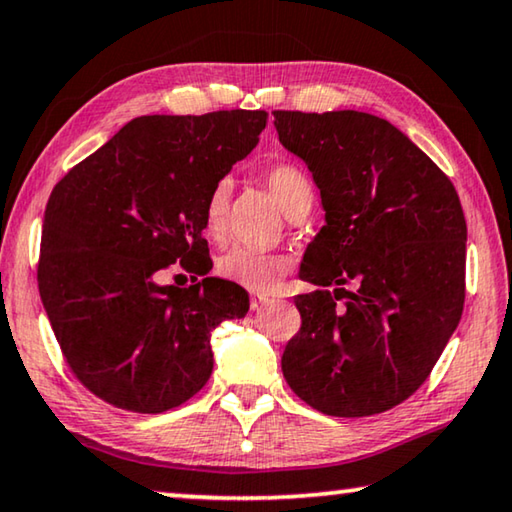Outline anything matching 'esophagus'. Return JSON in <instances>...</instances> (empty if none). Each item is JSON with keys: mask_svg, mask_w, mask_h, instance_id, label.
Masks as SVG:
<instances>
[{"mask_svg": "<svg viewBox=\"0 0 512 512\" xmlns=\"http://www.w3.org/2000/svg\"><path fill=\"white\" fill-rule=\"evenodd\" d=\"M272 300H270V297H265L263 293H254V295H251V309H254V311H261V309H265V306L267 304H270Z\"/></svg>", "mask_w": 512, "mask_h": 512, "instance_id": "esophagus-1", "label": "esophagus"}]
</instances>
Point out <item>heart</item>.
Returning <instances> with one entry per match:
<instances>
[{
	"label": "heart",
	"mask_w": 512,
	"mask_h": 512,
	"mask_svg": "<svg viewBox=\"0 0 512 512\" xmlns=\"http://www.w3.org/2000/svg\"><path fill=\"white\" fill-rule=\"evenodd\" d=\"M263 183L279 203V208L290 215L295 208L311 206L313 187L304 171L295 164L279 162L263 171ZM231 180L222 178L210 187L203 203V229L210 238L222 240L226 233V217H229ZM288 270V261L277 254L233 247L217 258L219 277L251 290V293H272L279 286L283 274Z\"/></svg>",
	"instance_id": "heart-1"
}]
</instances>
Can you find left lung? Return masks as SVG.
Listing matches in <instances>:
<instances>
[{
	"label": "left lung",
	"mask_w": 512,
	"mask_h": 512,
	"mask_svg": "<svg viewBox=\"0 0 512 512\" xmlns=\"http://www.w3.org/2000/svg\"><path fill=\"white\" fill-rule=\"evenodd\" d=\"M272 114L325 210L300 267L318 290L295 297L302 327L283 350V377L322 414L387 412L426 382L462 316L467 222L458 192L380 116ZM350 280L355 291L342 288Z\"/></svg>",
	"instance_id": "left-lung-1"
}]
</instances>
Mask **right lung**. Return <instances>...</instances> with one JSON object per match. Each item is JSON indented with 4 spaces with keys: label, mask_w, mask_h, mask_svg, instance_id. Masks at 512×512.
<instances>
[{
    "label": "right lung",
    "mask_w": 512,
    "mask_h": 512,
    "mask_svg": "<svg viewBox=\"0 0 512 512\" xmlns=\"http://www.w3.org/2000/svg\"><path fill=\"white\" fill-rule=\"evenodd\" d=\"M267 112L139 116L59 180L43 219L38 293L61 352L93 396L160 414L212 373L210 332L249 295L206 277L162 283L180 261L208 274L203 203L251 153Z\"/></svg>",
    "instance_id": "1"
}]
</instances>
